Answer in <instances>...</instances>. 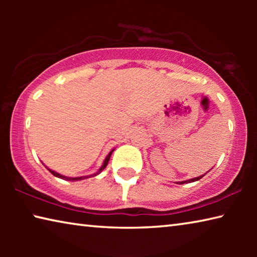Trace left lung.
<instances>
[{
    "label": "left lung",
    "instance_id": "8db88e82",
    "mask_svg": "<svg viewBox=\"0 0 257 257\" xmlns=\"http://www.w3.org/2000/svg\"><path fill=\"white\" fill-rule=\"evenodd\" d=\"M203 176H204V175H203ZM203 176H201V177H197V178H194V179H189V180H186V181H181V182H179V184H180V185H182V184H189V182L197 181V180L201 179V178H203Z\"/></svg>",
    "mask_w": 257,
    "mask_h": 257
}]
</instances>
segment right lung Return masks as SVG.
Listing matches in <instances>:
<instances>
[{
	"mask_svg": "<svg viewBox=\"0 0 257 257\" xmlns=\"http://www.w3.org/2000/svg\"><path fill=\"white\" fill-rule=\"evenodd\" d=\"M114 151V150H112L110 153L107 154V156L105 158V160H104V163H103V165L101 168H99V170L96 172V173H94V175H92V176H87V177H77V178H68V177H64V176H62V175H60V173H58V172H55V171H53V170H51V169H47V170H49L52 175L53 176H55V177H58V178H62V179H67V180H70V181H75V180H82V179H87V178H89V177H94V176H97L98 173H101L104 169L106 168V165H107V163H108V160H110V158H111V154H112V152Z\"/></svg>",
	"mask_w": 257,
	"mask_h": 257,
	"instance_id": "1",
	"label": "right lung"
}]
</instances>
